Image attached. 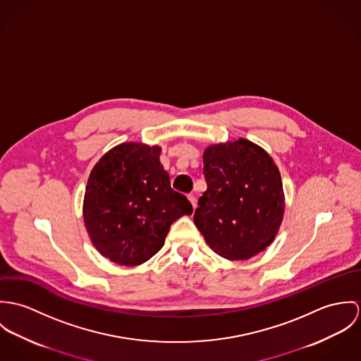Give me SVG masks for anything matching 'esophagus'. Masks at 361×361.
<instances>
[{"label": "esophagus", "instance_id": "1", "mask_svg": "<svg viewBox=\"0 0 361 361\" xmlns=\"http://www.w3.org/2000/svg\"><path fill=\"white\" fill-rule=\"evenodd\" d=\"M188 200H190V202H191V204H192V207H194V209H195V207H197V198H195V197H194V195H192V194H190V195H188Z\"/></svg>", "mask_w": 361, "mask_h": 361}]
</instances>
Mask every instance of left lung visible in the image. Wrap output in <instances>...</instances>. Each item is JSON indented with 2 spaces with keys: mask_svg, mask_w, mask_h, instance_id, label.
I'll list each match as a JSON object with an SVG mask.
<instances>
[{
  "mask_svg": "<svg viewBox=\"0 0 361 361\" xmlns=\"http://www.w3.org/2000/svg\"><path fill=\"white\" fill-rule=\"evenodd\" d=\"M207 190L194 221L213 252L247 260L276 238L285 212L280 170L257 144L238 138L203 151Z\"/></svg>",
  "mask_w": 361,
  "mask_h": 361,
  "instance_id": "1",
  "label": "left lung"
}]
</instances>
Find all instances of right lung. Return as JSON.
Returning a JSON list of instances; mask_svg holds the SVG:
<instances>
[{"instance_id":"obj_1","label":"right lung","mask_w":361,"mask_h":361,"mask_svg":"<svg viewBox=\"0 0 361 361\" xmlns=\"http://www.w3.org/2000/svg\"><path fill=\"white\" fill-rule=\"evenodd\" d=\"M159 145L123 142L92 167L82 219L95 249L121 266H138L164 245L173 221L192 204L170 187Z\"/></svg>"}]
</instances>
